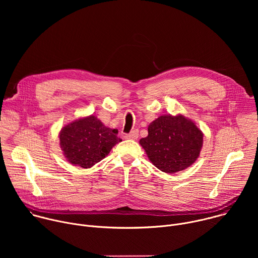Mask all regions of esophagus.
<instances>
[{
  "instance_id": "esophagus-1",
  "label": "esophagus",
  "mask_w": 258,
  "mask_h": 258,
  "mask_svg": "<svg viewBox=\"0 0 258 258\" xmlns=\"http://www.w3.org/2000/svg\"><path fill=\"white\" fill-rule=\"evenodd\" d=\"M125 139H130V140H137L139 137V131L138 130H134L132 131L130 134H126Z\"/></svg>"
}]
</instances>
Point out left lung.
Returning <instances> with one entry per match:
<instances>
[{
  "label": "left lung",
  "instance_id": "1",
  "mask_svg": "<svg viewBox=\"0 0 258 258\" xmlns=\"http://www.w3.org/2000/svg\"><path fill=\"white\" fill-rule=\"evenodd\" d=\"M151 162L161 171L174 173L190 166L198 158L203 134L182 115H164L148 127V137L140 140Z\"/></svg>",
  "mask_w": 258,
  "mask_h": 258
}]
</instances>
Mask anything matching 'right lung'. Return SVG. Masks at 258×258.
I'll return each mask as SVG.
<instances>
[{
	"label": "right lung",
	"mask_w": 258,
	"mask_h": 258,
	"mask_svg": "<svg viewBox=\"0 0 258 258\" xmlns=\"http://www.w3.org/2000/svg\"><path fill=\"white\" fill-rule=\"evenodd\" d=\"M118 131L106 127L91 115L73 121L60 132V146L67 160L90 168L105 158L112 147L121 141Z\"/></svg>",
	"instance_id": "1"
}]
</instances>
